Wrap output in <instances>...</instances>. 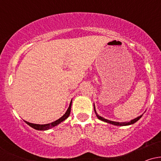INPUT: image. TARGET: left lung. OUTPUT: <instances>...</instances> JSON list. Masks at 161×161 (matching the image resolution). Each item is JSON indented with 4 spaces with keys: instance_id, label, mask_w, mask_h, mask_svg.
Listing matches in <instances>:
<instances>
[{
    "instance_id": "1",
    "label": "left lung",
    "mask_w": 161,
    "mask_h": 161,
    "mask_svg": "<svg viewBox=\"0 0 161 161\" xmlns=\"http://www.w3.org/2000/svg\"><path fill=\"white\" fill-rule=\"evenodd\" d=\"M94 109H95V112L96 114V116H97V117L99 119H101V120L102 121H104L106 122V123H110V124H113V125H131V124H133V123H136V122H137L138 119H140V118L142 117V115H141L140 116H138V117L136 118V119H132V120H131L130 122H129V123H126V122H124V123H119V122H114V121H110V120H108V119H104V118L101 117V116H99L98 114H97V112H96L95 110V105H94Z\"/></svg>"
}]
</instances>
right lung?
I'll use <instances>...</instances> for the list:
<instances>
[{
    "label": "right lung",
    "instance_id": "obj_1",
    "mask_svg": "<svg viewBox=\"0 0 161 161\" xmlns=\"http://www.w3.org/2000/svg\"><path fill=\"white\" fill-rule=\"evenodd\" d=\"M71 105H72V101L70 102L69 108L67 109V110H66L65 114H64V115L63 116H61L60 119H58L56 121L53 122V123H47V124H45V125H40V124H34V123H29V122H26V121H25V122L27 123L28 125H30V126L32 127L33 129H37V130H47V129L52 128V127L55 126V125H58L59 123H60L61 122L65 120V119L68 117V116H69V114H70V110H71Z\"/></svg>",
    "mask_w": 161,
    "mask_h": 161
}]
</instances>
